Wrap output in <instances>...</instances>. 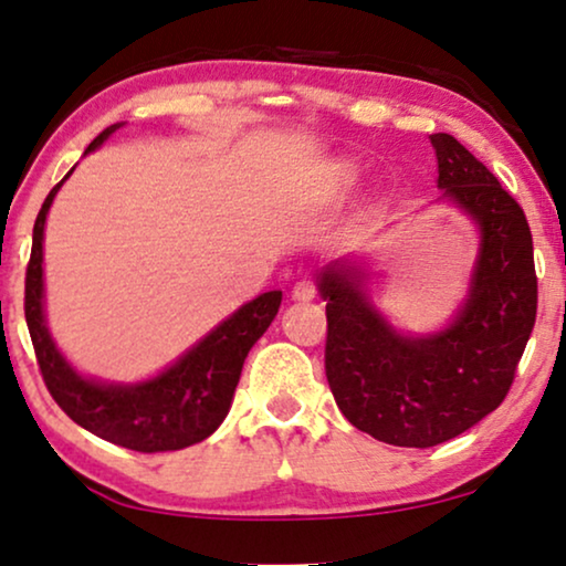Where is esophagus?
I'll list each match as a JSON object with an SVG mask.
<instances>
[{
  "mask_svg": "<svg viewBox=\"0 0 566 566\" xmlns=\"http://www.w3.org/2000/svg\"><path fill=\"white\" fill-rule=\"evenodd\" d=\"M291 296H293V301H312L316 296L314 281H308V277H304V281H298L296 285H293Z\"/></svg>",
  "mask_w": 566,
  "mask_h": 566,
  "instance_id": "1",
  "label": "esophagus"
}]
</instances>
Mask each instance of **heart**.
I'll list each match as a JSON object with an SVG mask.
<instances>
[{
	"mask_svg": "<svg viewBox=\"0 0 566 566\" xmlns=\"http://www.w3.org/2000/svg\"><path fill=\"white\" fill-rule=\"evenodd\" d=\"M329 177H332V182L337 185V188H347V185L355 180V172H353L350 165H335V167H332Z\"/></svg>",
	"mask_w": 566,
	"mask_h": 566,
	"instance_id": "1",
	"label": "heart"
}]
</instances>
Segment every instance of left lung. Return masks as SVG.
I'll return each instance as SVG.
<instances>
[{"label":"left lung","instance_id":"left-lung-1","mask_svg":"<svg viewBox=\"0 0 566 566\" xmlns=\"http://www.w3.org/2000/svg\"><path fill=\"white\" fill-rule=\"evenodd\" d=\"M440 200L479 229L469 293L453 319L428 335L394 327L368 293V262L319 270L327 301L329 389L350 424L405 448L446 443L507 397L536 324L538 285L523 208L453 136L432 134Z\"/></svg>","mask_w":566,"mask_h":566}]
</instances>
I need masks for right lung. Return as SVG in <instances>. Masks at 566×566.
<instances>
[{
	"label": "right lung",
	"instance_id": "right-lung-1",
	"mask_svg": "<svg viewBox=\"0 0 566 566\" xmlns=\"http://www.w3.org/2000/svg\"><path fill=\"white\" fill-rule=\"evenodd\" d=\"M120 126L123 123H113L105 128L84 154L99 149ZM64 180L43 200L25 273V322L51 397L80 428L130 451H180L200 443L213 436L229 415L247 353L275 319L283 293L268 291L247 301L190 350H185L172 366L144 381H99L80 374L53 343L45 322L43 231L45 216Z\"/></svg>",
	"mask_w": 566,
	"mask_h": 566
}]
</instances>
